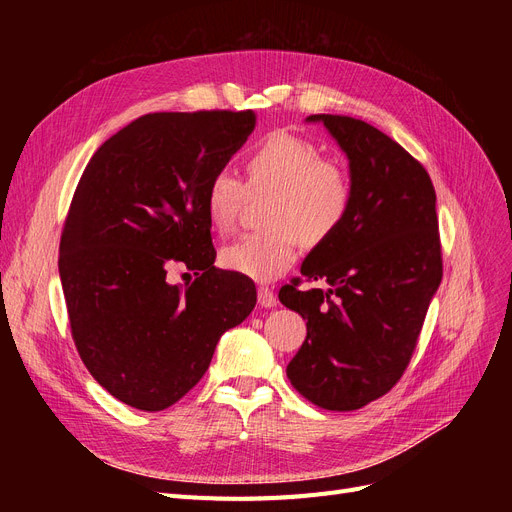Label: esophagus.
<instances>
[{"label":"esophagus","instance_id":"1","mask_svg":"<svg viewBox=\"0 0 512 512\" xmlns=\"http://www.w3.org/2000/svg\"><path fill=\"white\" fill-rule=\"evenodd\" d=\"M258 305L260 307H275L277 305V299H275L271 288H265V286L258 288Z\"/></svg>","mask_w":512,"mask_h":512}]
</instances>
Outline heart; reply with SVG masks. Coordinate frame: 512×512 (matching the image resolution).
Wrapping results in <instances>:
<instances>
[{
	"instance_id": "obj_1",
	"label": "heart",
	"mask_w": 512,
	"mask_h": 512,
	"mask_svg": "<svg viewBox=\"0 0 512 512\" xmlns=\"http://www.w3.org/2000/svg\"><path fill=\"white\" fill-rule=\"evenodd\" d=\"M247 188L232 170H218L207 185V213L228 232L250 194L271 192L262 232L243 235L220 252L222 267L254 282L282 277L299 256L301 241L329 239L346 220L352 185L342 166L322 160L318 145L290 132H273L245 160Z\"/></svg>"
}]
</instances>
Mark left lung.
Returning a JSON list of instances; mask_svg holds the SVG:
<instances>
[{"instance_id":"1","label":"left lung","mask_w":512,"mask_h":512,"mask_svg":"<svg viewBox=\"0 0 512 512\" xmlns=\"http://www.w3.org/2000/svg\"><path fill=\"white\" fill-rule=\"evenodd\" d=\"M324 123L350 168L346 220L301 265L329 288L280 290L307 320V337L286 367L312 404L348 412L389 393L416 348L442 282L436 190L427 170L393 138L361 119L309 115Z\"/></svg>"}]
</instances>
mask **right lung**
Instances as JSON below:
<instances>
[{"label": "right lung", "mask_w": 512, "mask_h": 512, "mask_svg": "<svg viewBox=\"0 0 512 512\" xmlns=\"http://www.w3.org/2000/svg\"><path fill=\"white\" fill-rule=\"evenodd\" d=\"M254 111L151 113L94 153L59 243L72 339L89 374L136 410L173 406L224 331L252 314V280L213 265L207 185L254 132ZM181 261L192 285H168Z\"/></svg>", "instance_id": "obj_1"}]
</instances>
